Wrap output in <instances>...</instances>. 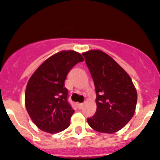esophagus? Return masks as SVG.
Here are the masks:
<instances>
[{
  "label": "esophagus",
  "instance_id": "1",
  "mask_svg": "<svg viewBox=\"0 0 160 160\" xmlns=\"http://www.w3.org/2000/svg\"><path fill=\"white\" fill-rule=\"evenodd\" d=\"M77 107L79 109H81L84 107V103H77Z\"/></svg>",
  "mask_w": 160,
  "mask_h": 160
}]
</instances>
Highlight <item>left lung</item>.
<instances>
[{
  "label": "left lung",
  "instance_id": "1",
  "mask_svg": "<svg viewBox=\"0 0 160 160\" xmlns=\"http://www.w3.org/2000/svg\"><path fill=\"white\" fill-rule=\"evenodd\" d=\"M91 74L96 92L95 114L87 118L97 132H118L133 117L137 93L129 75L112 58L100 50L82 54Z\"/></svg>",
  "mask_w": 160,
  "mask_h": 160
}]
</instances>
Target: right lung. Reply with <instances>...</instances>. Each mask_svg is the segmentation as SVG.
Listing matches in <instances>:
<instances>
[{
    "instance_id": "add662e5",
    "label": "right lung",
    "mask_w": 160,
    "mask_h": 160,
    "mask_svg": "<svg viewBox=\"0 0 160 160\" xmlns=\"http://www.w3.org/2000/svg\"><path fill=\"white\" fill-rule=\"evenodd\" d=\"M82 56L75 51H62L45 61L28 80L25 106L35 125L43 132L58 133L70 125L75 110L68 102L65 88L67 74Z\"/></svg>"
}]
</instances>
